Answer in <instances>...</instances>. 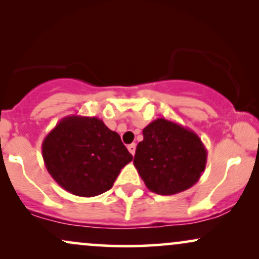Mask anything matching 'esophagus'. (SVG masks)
<instances>
[{"label": "esophagus", "mask_w": 259, "mask_h": 259, "mask_svg": "<svg viewBox=\"0 0 259 259\" xmlns=\"http://www.w3.org/2000/svg\"><path fill=\"white\" fill-rule=\"evenodd\" d=\"M127 150H129V152L134 156V154H135V151H136V145L135 144L129 145V146H127Z\"/></svg>", "instance_id": "obj_1"}]
</instances>
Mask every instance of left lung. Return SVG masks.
Listing matches in <instances>:
<instances>
[{"label":"left lung","mask_w":259,"mask_h":259,"mask_svg":"<svg viewBox=\"0 0 259 259\" xmlns=\"http://www.w3.org/2000/svg\"><path fill=\"white\" fill-rule=\"evenodd\" d=\"M134 165L148 190L175 195L197 183L207 163V150L191 129L158 118L142 130Z\"/></svg>","instance_id":"1"}]
</instances>
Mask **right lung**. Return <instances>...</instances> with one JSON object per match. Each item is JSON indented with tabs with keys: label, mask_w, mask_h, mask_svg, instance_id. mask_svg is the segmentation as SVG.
Segmentation results:
<instances>
[{
	"label": "right lung",
	"mask_w": 259,
	"mask_h": 259,
	"mask_svg": "<svg viewBox=\"0 0 259 259\" xmlns=\"http://www.w3.org/2000/svg\"><path fill=\"white\" fill-rule=\"evenodd\" d=\"M42 158L65 191L94 197L111 189L133 156L120 136L99 118L69 115L44 139Z\"/></svg>",
	"instance_id": "add662e5"
}]
</instances>
